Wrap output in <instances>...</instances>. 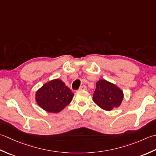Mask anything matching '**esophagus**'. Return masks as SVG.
<instances>
[{
    "mask_svg": "<svg viewBox=\"0 0 156 156\" xmlns=\"http://www.w3.org/2000/svg\"><path fill=\"white\" fill-rule=\"evenodd\" d=\"M86 89L87 88H86V87L85 86V85H82V86H81L80 88L79 89V90H86Z\"/></svg>",
    "mask_w": 156,
    "mask_h": 156,
    "instance_id": "esophagus-1",
    "label": "esophagus"
}]
</instances>
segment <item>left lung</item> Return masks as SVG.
<instances>
[{
  "label": "left lung",
  "mask_w": 156,
  "mask_h": 156,
  "mask_svg": "<svg viewBox=\"0 0 156 156\" xmlns=\"http://www.w3.org/2000/svg\"><path fill=\"white\" fill-rule=\"evenodd\" d=\"M124 98L122 91L112 83L100 79L96 83L93 100L101 109L110 111L119 107Z\"/></svg>",
  "instance_id": "1"
}]
</instances>
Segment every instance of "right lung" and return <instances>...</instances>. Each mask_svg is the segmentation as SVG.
<instances>
[{
	"mask_svg": "<svg viewBox=\"0 0 156 156\" xmlns=\"http://www.w3.org/2000/svg\"><path fill=\"white\" fill-rule=\"evenodd\" d=\"M74 94L58 79L46 83L36 94L37 104L48 112L57 113L62 110L71 102Z\"/></svg>",
	"mask_w": 156,
	"mask_h": 156,
	"instance_id": "obj_1",
	"label": "right lung"
}]
</instances>
